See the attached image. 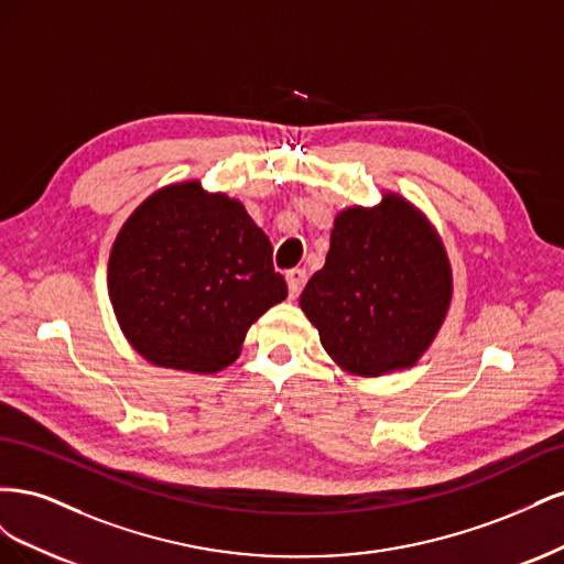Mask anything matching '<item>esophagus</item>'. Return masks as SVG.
<instances>
[{"label":"esophagus","instance_id":"obj_1","mask_svg":"<svg viewBox=\"0 0 564 564\" xmlns=\"http://www.w3.org/2000/svg\"><path fill=\"white\" fill-rule=\"evenodd\" d=\"M305 270L303 268H294V270H289L286 272V286H289V296H299L301 294V289H303V284H305Z\"/></svg>","mask_w":564,"mask_h":564}]
</instances>
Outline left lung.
I'll list each match as a JSON object with an SVG mask.
<instances>
[{"mask_svg":"<svg viewBox=\"0 0 564 564\" xmlns=\"http://www.w3.org/2000/svg\"><path fill=\"white\" fill-rule=\"evenodd\" d=\"M452 299L440 237L414 207L386 195L334 220L324 268L301 294V308L334 360L362 377L412 367L431 346Z\"/></svg>","mask_w":564,"mask_h":564,"instance_id":"obj_1","label":"left lung"}]
</instances>
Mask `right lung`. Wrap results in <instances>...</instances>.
I'll return each mask as SVG.
<instances>
[{"label": "right lung", "instance_id": "add662e5", "mask_svg": "<svg viewBox=\"0 0 564 564\" xmlns=\"http://www.w3.org/2000/svg\"><path fill=\"white\" fill-rule=\"evenodd\" d=\"M108 284L131 346L185 371L230 365L251 324L286 299L265 232L240 202L195 181L133 212L115 240Z\"/></svg>", "mask_w": 564, "mask_h": 564}]
</instances>
